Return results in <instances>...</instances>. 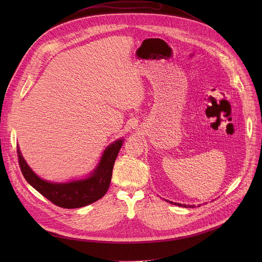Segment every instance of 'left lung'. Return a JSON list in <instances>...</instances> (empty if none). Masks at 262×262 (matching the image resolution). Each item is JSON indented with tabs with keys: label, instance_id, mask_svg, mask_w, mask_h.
<instances>
[{
	"label": "left lung",
	"instance_id": "left-lung-1",
	"mask_svg": "<svg viewBox=\"0 0 262 262\" xmlns=\"http://www.w3.org/2000/svg\"><path fill=\"white\" fill-rule=\"evenodd\" d=\"M170 203L172 204H175V205H178V206H182V207H195V205H186V204H180V203H174V202H171L169 201Z\"/></svg>",
	"mask_w": 262,
	"mask_h": 262
}]
</instances>
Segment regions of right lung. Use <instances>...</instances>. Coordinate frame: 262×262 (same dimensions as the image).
<instances>
[{
    "label": "right lung",
    "mask_w": 262,
    "mask_h": 262,
    "mask_svg": "<svg viewBox=\"0 0 262 262\" xmlns=\"http://www.w3.org/2000/svg\"><path fill=\"white\" fill-rule=\"evenodd\" d=\"M122 140H117L105 149L100 163L90 177L68 183H53L39 178L27 165L18 147L16 150L21 173L37 192H39L57 206L79 208L97 201L106 193L111 183L114 163L122 146Z\"/></svg>",
    "instance_id": "1"
}]
</instances>
